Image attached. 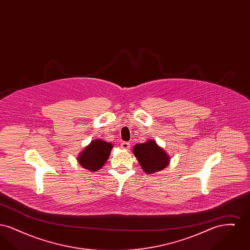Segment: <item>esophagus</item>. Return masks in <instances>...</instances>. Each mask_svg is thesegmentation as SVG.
<instances>
[{
    "mask_svg": "<svg viewBox=\"0 0 250 250\" xmlns=\"http://www.w3.org/2000/svg\"><path fill=\"white\" fill-rule=\"evenodd\" d=\"M121 148L123 149H125V150H128L130 148V143H127V142H123V143L120 144Z\"/></svg>",
    "mask_w": 250,
    "mask_h": 250,
    "instance_id": "34e87169",
    "label": "esophagus"
}]
</instances>
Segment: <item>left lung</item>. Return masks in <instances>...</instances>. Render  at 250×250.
Masks as SVG:
<instances>
[{"instance_id":"1","label":"left lung","mask_w":250,"mask_h":250,"mask_svg":"<svg viewBox=\"0 0 250 250\" xmlns=\"http://www.w3.org/2000/svg\"><path fill=\"white\" fill-rule=\"evenodd\" d=\"M133 153L143 170L148 174L165 168L169 161L166 152L152 140L137 144L133 149Z\"/></svg>"}]
</instances>
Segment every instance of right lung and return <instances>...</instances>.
<instances>
[{
	"instance_id": "1",
	"label": "right lung",
	"mask_w": 250,
	"mask_h": 250,
	"mask_svg": "<svg viewBox=\"0 0 250 250\" xmlns=\"http://www.w3.org/2000/svg\"><path fill=\"white\" fill-rule=\"evenodd\" d=\"M112 144L105 141L95 140L90 143L79 156L81 166L91 171H96L101 168L109 156Z\"/></svg>"
}]
</instances>
